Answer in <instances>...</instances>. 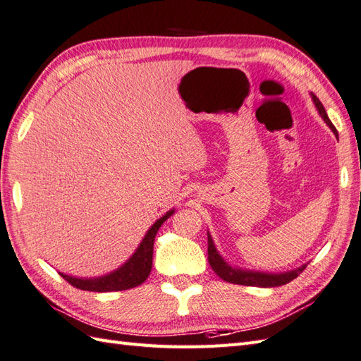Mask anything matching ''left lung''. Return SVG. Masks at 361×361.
Listing matches in <instances>:
<instances>
[{"label": "left lung", "instance_id": "8db88e82", "mask_svg": "<svg viewBox=\"0 0 361 361\" xmlns=\"http://www.w3.org/2000/svg\"><path fill=\"white\" fill-rule=\"evenodd\" d=\"M311 96H312V101L315 104V107H317L323 121L329 126V128L334 131V135L338 136L337 130L332 126V122L329 121L326 110H324L320 99L314 93H311ZM208 262L216 274L222 280H225V282L235 283V285H245V286H260V288H274V286L286 285L291 282V280H294L306 268V265H303V267L293 269V271L280 272V274H267V272L233 268L231 265H228V263L222 259L221 254H219V251L216 250L214 242H213V239H211L209 233H208Z\"/></svg>", "mask_w": 361, "mask_h": 361}]
</instances>
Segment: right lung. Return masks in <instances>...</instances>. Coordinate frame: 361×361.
<instances>
[{"mask_svg":"<svg viewBox=\"0 0 361 361\" xmlns=\"http://www.w3.org/2000/svg\"><path fill=\"white\" fill-rule=\"evenodd\" d=\"M174 213V209L169 211L165 216L152 225L150 230L147 231L145 237L140 242L137 250L135 251L133 256H131L124 265L118 268L116 271L110 272V274H105L102 277H94V279H79L63 274L64 280L78 288L82 289V291H93V293H110V291H126V289L139 286L144 283L147 277L150 276L152 265H153V243L157 230H159L161 225Z\"/></svg>","mask_w":361,"mask_h":361,"instance_id":"add662e5","label":"right lung"}]
</instances>
